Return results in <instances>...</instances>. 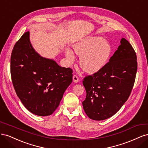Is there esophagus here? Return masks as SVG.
<instances>
[{
	"label": "esophagus",
	"instance_id": "obj_1",
	"mask_svg": "<svg viewBox=\"0 0 148 148\" xmlns=\"http://www.w3.org/2000/svg\"><path fill=\"white\" fill-rule=\"evenodd\" d=\"M73 82L74 83H78L79 82V78H78V77H77V75H74L73 77Z\"/></svg>",
	"mask_w": 148,
	"mask_h": 148
}]
</instances>
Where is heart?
<instances>
[{"mask_svg":"<svg viewBox=\"0 0 148 148\" xmlns=\"http://www.w3.org/2000/svg\"><path fill=\"white\" fill-rule=\"evenodd\" d=\"M76 54L79 56V63L87 73L94 74L104 68L111 56L110 43L101 36H88L80 40L73 46ZM65 56L70 63L75 60V55L70 49H65Z\"/></svg>","mask_w":148,"mask_h":148,"instance_id":"heart-1","label":"heart"}]
</instances>
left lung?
Wrapping results in <instances>:
<instances>
[{
	"instance_id": "8db88e82",
	"label": "left lung",
	"mask_w": 148,
	"mask_h": 148,
	"mask_svg": "<svg viewBox=\"0 0 148 148\" xmlns=\"http://www.w3.org/2000/svg\"><path fill=\"white\" fill-rule=\"evenodd\" d=\"M136 71V53L127 40L122 38L104 68L84 78L86 97L82 104L88 117L99 121L117 113L130 95Z\"/></svg>"
}]
</instances>
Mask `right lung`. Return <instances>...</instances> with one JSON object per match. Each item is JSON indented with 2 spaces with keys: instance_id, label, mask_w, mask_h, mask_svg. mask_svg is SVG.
<instances>
[{
  "instance_id": "right-lung-1",
  "label": "right lung",
  "mask_w": 148,
  "mask_h": 148,
  "mask_svg": "<svg viewBox=\"0 0 148 148\" xmlns=\"http://www.w3.org/2000/svg\"><path fill=\"white\" fill-rule=\"evenodd\" d=\"M13 85L22 104L39 116L51 115L72 82L73 71L43 57L34 50L29 31L13 47L10 59Z\"/></svg>"
}]
</instances>
